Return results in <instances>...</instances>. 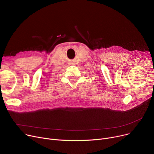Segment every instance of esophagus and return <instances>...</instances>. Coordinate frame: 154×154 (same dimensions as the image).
Wrapping results in <instances>:
<instances>
[{
	"label": "esophagus",
	"mask_w": 154,
	"mask_h": 154,
	"mask_svg": "<svg viewBox=\"0 0 154 154\" xmlns=\"http://www.w3.org/2000/svg\"><path fill=\"white\" fill-rule=\"evenodd\" d=\"M71 65H74V64H71Z\"/></svg>",
	"instance_id": "1"
}]
</instances>
